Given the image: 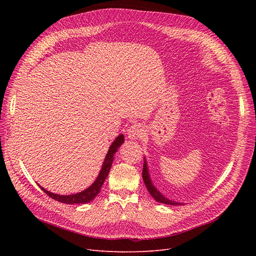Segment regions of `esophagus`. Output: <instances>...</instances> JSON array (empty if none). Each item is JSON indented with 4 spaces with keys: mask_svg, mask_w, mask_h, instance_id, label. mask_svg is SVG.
<instances>
[{
    "mask_svg": "<svg viewBox=\"0 0 256 256\" xmlns=\"http://www.w3.org/2000/svg\"><path fill=\"white\" fill-rule=\"evenodd\" d=\"M143 135H144V130H143L142 126L139 124L130 126L128 130V137L130 140L140 139V138H142Z\"/></svg>",
    "mask_w": 256,
    "mask_h": 256,
    "instance_id": "obj_1",
    "label": "esophagus"
}]
</instances>
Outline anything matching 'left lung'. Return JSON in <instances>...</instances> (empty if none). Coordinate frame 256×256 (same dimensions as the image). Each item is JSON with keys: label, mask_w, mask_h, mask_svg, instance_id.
Instances as JSON below:
<instances>
[{"label": "left lung", "mask_w": 256, "mask_h": 256, "mask_svg": "<svg viewBox=\"0 0 256 256\" xmlns=\"http://www.w3.org/2000/svg\"><path fill=\"white\" fill-rule=\"evenodd\" d=\"M142 178L144 180V184L146 186V189L148 190L150 194L158 201V202L160 204H169V206H180V202H176V201H173L170 200L168 198H166L162 193H160L156 188L154 186L150 176V171H148V167H147V163H146V160H144V164H143V171H142Z\"/></svg>", "instance_id": "8db88e82"}]
</instances>
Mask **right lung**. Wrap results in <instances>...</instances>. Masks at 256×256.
Masks as SVG:
<instances>
[{"label":"right lung","instance_id":"right-lung-1","mask_svg":"<svg viewBox=\"0 0 256 256\" xmlns=\"http://www.w3.org/2000/svg\"><path fill=\"white\" fill-rule=\"evenodd\" d=\"M124 142V136L122 135V134H120V135L111 144L109 150H108V154H106L104 163H102V167L98 173V176L96 178V182H94L89 188H87L86 190H84L82 192H78L76 194H72V195H59V194H54V193L44 189L42 186H39L42 188V190H44V192L46 195H48L50 198L55 199L62 204H84L90 202V201H92L100 193V188H102V184L104 182L106 178H108V174H109V172H110L113 160H114V154Z\"/></svg>","mask_w":256,"mask_h":256}]
</instances>
